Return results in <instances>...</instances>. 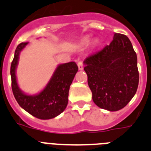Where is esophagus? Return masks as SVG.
Returning <instances> with one entry per match:
<instances>
[{
    "label": "esophagus",
    "instance_id": "1",
    "mask_svg": "<svg viewBox=\"0 0 151 151\" xmlns=\"http://www.w3.org/2000/svg\"><path fill=\"white\" fill-rule=\"evenodd\" d=\"M78 67L79 70H82L83 69V62L82 60H79L78 62Z\"/></svg>",
    "mask_w": 151,
    "mask_h": 151
}]
</instances>
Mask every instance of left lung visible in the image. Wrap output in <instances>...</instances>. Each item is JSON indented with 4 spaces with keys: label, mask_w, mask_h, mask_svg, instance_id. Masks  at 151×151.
<instances>
[{
    "label": "left lung",
    "mask_w": 151,
    "mask_h": 151,
    "mask_svg": "<svg viewBox=\"0 0 151 151\" xmlns=\"http://www.w3.org/2000/svg\"><path fill=\"white\" fill-rule=\"evenodd\" d=\"M92 99L97 106L117 111L135 94L139 82L137 55L127 36L115 33L109 45L84 60Z\"/></svg>",
    "instance_id": "left-lung-1"
}]
</instances>
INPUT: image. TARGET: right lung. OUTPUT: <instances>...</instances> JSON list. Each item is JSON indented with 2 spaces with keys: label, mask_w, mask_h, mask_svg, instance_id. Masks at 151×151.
Returning <instances> with one entry per match:
<instances>
[{
  "label": "right lung",
  "mask_w": 151,
  "mask_h": 151,
  "mask_svg": "<svg viewBox=\"0 0 151 151\" xmlns=\"http://www.w3.org/2000/svg\"><path fill=\"white\" fill-rule=\"evenodd\" d=\"M27 45L28 42H22L17 46L10 66L13 95L19 105L33 116L40 119H53L63 113L67 106L69 87L78 72V66L75 62L60 64L40 93L34 95L25 94L19 87L16 70L19 54Z\"/></svg>",
  "instance_id": "obj_1"
}]
</instances>
